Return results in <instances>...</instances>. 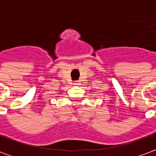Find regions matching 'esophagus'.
<instances>
[{"label":"esophagus","instance_id":"34e87169","mask_svg":"<svg viewBox=\"0 0 156 156\" xmlns=\"http://www.w3.org/2000/svg\"><path fill=\"white\" fill-rule=\"evenodd\" d=\"M73 84H74V85H79L80 83H79V82H74V83H73Z\"/></svg>","mask_w":156,"mask_h":156}]
</instances>
